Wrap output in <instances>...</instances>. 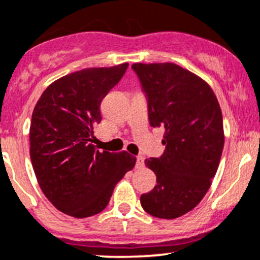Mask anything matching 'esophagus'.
<instances>
[{
	"instance_id": "esophagus-1",
	"label": "esophagus",
	"mask_w": 260,
	"mask_h": 260,
	"mask_svg": "<svg viewBox=\"0 0 260 260\" xmlns=\"http://www.w3.org/2000/svg\"><path fill=\"white\" fill-rule=\"evenodd\" d=\"M144 167V158L142 155H138L137 157V162H136V168L141 169Z\"/></svg>"
}]
</instances>
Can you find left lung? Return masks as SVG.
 Instances as JSON below:
<instances>
[{"label":"left lung","mask_w":260,"mask_h":260,"mask_svg":"<svg viewBox=\"0 0 260 260\" xmlns=\"http://www.w3.org/2000/svg\"><path fill=\"white\" fill-rule=\"evenodd\" d=\"M148 102L152 127L165 128L159 158L146 159L157 184L141 196L153 217L174 219L192 210L208 192L224 146L223 117L210 86L176 63H135Z\"/></svg>","instance_id":"left-lung-1"}]
</instances>
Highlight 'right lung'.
Segmentation results:
<instances>
[{"mask_svg":"<svg viewBox=\"0 0 260 260\" xmlns=\"http://www.w3.org/2000/svg\"><path fill=\"white\" fill-rule=\"evenodd\" d=\"M127 67L70 73L51 83L34 109L29 155L37 182L48 201L71 217L102 212L117 183L136 165L128 152H100L93 144V129L102 121L101 102Z\"/></svg>","mask_w":260,"mask_h":260,"instance_id":"1","label":"right lung"}]
</instances>
